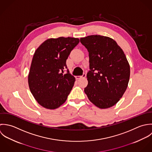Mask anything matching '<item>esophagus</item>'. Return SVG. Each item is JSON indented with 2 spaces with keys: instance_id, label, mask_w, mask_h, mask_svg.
Instances as JSON below:
<instances>
[{
  "instance_id": "34e87169",
  "label": "esophagus",
  "mask_w": 152,
  "mask_h": 152,
  "mask_svg": "<svg viewBox=\"0 0 152 152\" xmlns=\"http://www.w3.org/2000/svg\"><path fill=\"white\" fill-rule=\"evenodd\" d=\"M86 76V75L85 73H84L82 76H76V79H80V78H85Z\"/></svg>"
}]
</instances>
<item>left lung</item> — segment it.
Instances as JSON below:
<instances>
[{"mask_svg": "<svg viewBox=\"0 0 152 152\" xmlns=\"http://www.w3.org/2000/svg\"><path fill=\"white\" fill-rule=\"evenodd\" d=\"M89 52L88 85L84 91L89 100L100 109L116 104L126 91L130 78V66L116 41L100 35L80 39Z\"/></svg>", "mask_w": 152, "mask_h": 152, "instance_id": "obj_1", "label": "left lung"}]
</instances>
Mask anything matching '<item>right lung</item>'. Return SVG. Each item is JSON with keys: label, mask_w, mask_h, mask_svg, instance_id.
Returning a JSON list of instances; mask_svg holds the SVG:
<instances>
[{"label": "right lung", "mask_w": 152, "mask_h": 152, "mask_svg": "<svg viewBox=\"0 0 152 152\" xmlns=\"http://www.w3.org/2000/svg\"><path fill=\"white\" fill-rule=\"evenodd\" d=\"M79 43L75 37L49 39L36 50L28 75L29 89L37 103L48 109H55L66 100L75 82L67 69L66 60Z\"/></svg>", "instance_id": "right-lung-1"}]
</instances>
